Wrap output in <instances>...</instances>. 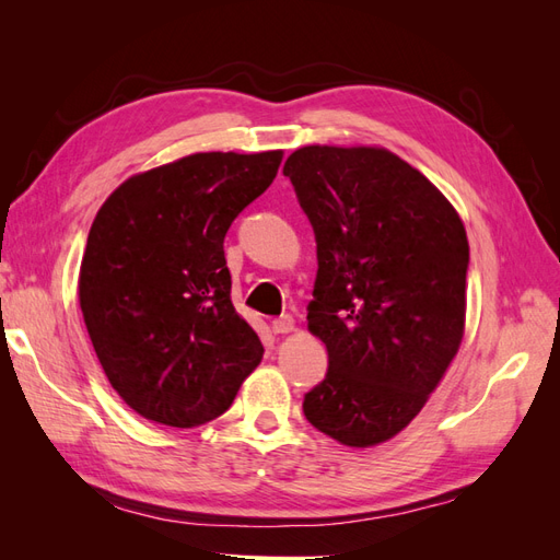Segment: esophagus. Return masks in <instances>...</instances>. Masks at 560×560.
<instances>
[{"instance_id": "34e87169", "label": "esophagus", "mask_w": 560, "mask_h": 560, "mask_svg": "<svg viewBox=\"0 0 560 560\" xmlns=\"http://www.w3.org/2000/svg\"><path fill=\"white\" fill-rule=\"evenodd\" d=\"M296 329V322L292 315H282L278 319H273V331L276 334H292Z\"/></svg>"}]
</instances>
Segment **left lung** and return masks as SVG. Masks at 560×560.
Returning a JSON list of instances; mask_svg holds the SVG:
<instances>
[{"label":"left lung","mask_w":560,"mask_h":560,"mask_svg":"<svg viewBox=\"0 0 560 560\" xmlns=\"http://www.w3.org/2000/svg\"><path fill=\"white\" fill-rule=\"evenodd\" d=\"M282 173L315 231L308 331L329 354L303 413L338 444L378 446L420 413L460 350L465 224L425 175L383 147L308 144Z\"/></svg>","instance_id":"obj_1"}]
</instances>
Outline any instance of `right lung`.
<instances>
[{
    "instance_id": "obj_1",
    "label": "right lung",
    "mask_w": 560,
    "mask_h": 560,
    "mask_svg": "<svg viewBox=\"0 0 560 560\" xmlns=\"http://www.w3.org/2000/svg\"><path fill=\"white\" fill-rule=\"evenodd\" d=\"M282 149L206 151L128 177L97 210L79 306L135 413L167 428L222 416L264 346L233 308L224 235L276 179Z\"/></svg>"
}]
</instances>
